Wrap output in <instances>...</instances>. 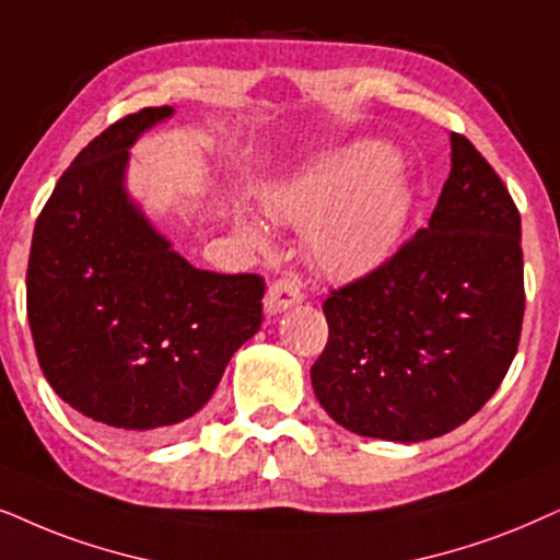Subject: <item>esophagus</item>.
Returning <instances> with one entry per match:
<instances>
[{"instance_id": "1", "label": "esophagus", "mask_w": 560, "mask_h": 560, "mask_svg": "<svg viewBox=\"0 0 560 560\" xmlns=\"http://www.w3.org/2000/svg\"><path fill=\"white\" fill-rule=\"evenodd\" d=\"M301 298H303V290H301V282L295 278L275 280L272 285L267 288V295H265L267 316L282 314V311H288L290 306H295V303H301Z\"/></svg>"}]
</instances>
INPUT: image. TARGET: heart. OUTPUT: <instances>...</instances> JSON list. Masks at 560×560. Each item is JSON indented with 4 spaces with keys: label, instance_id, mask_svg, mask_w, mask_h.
I'll list each match as a JSON object with an SVG mask.
<instances>
[{
    "label": "heart",
    "instance_id": "b5f03b06",
    "mask_svg": "<svg viewBox=\"0 0 560 560\" xmlns=\"http://www.w3.org/2000/svg\"><path fill=\"white\" fill-rule=\"evenodd\" d=\"M411 208V192L386 143H354L295 183L267 195L272 221L308 229V254L331 278L373 270L396 249ZM242 236L265 246L262 229L242 221Z\"/></svg>",
    "mask_w": 560,
    "mask_h": 560
}]
</instances>
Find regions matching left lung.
Returning a JSON list of instances; mask_svg holds the SVG:
<instances>
[{
    "label": "left lung",
    "instance_id": "8db88e82",
    "mask_svg": "<svg viewBox=\"0 0 560 560\" xmlns=\"http://www.w3.org/2000/svg\"><path fill=\"white\" fill-rule=\"evenodd\" d=\"M430 226L324 301L329 342L311 368L318 404L362 438L453 432L502 386L525 316L522 223L466 136Z\"/></svg>",
    "mask_w": 560,
    "mask_h": 560
}]
</instances>
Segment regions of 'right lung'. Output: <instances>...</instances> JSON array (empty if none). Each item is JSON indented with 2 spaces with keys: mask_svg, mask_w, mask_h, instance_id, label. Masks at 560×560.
I'll return each instance as SVG.
<instances>
[{
  "mask_svg": "<svg viewBox=\"0 0 560 560\" xmlns=\"http://www.w3.org/2000/svg\"><path fill=\"white\" fill-rule=\"evenodd\" d=\"M172 113L143 107L79 151L35 221L27 262L43 375L128 442L185 430L262 324L259 275L198 270L128 200V149Z\"/></svg>",
  "mask_w": 560,
  "mask_h": 560,
  "instance_id": "1",
  "label": "right lung"
}]
</instances>
